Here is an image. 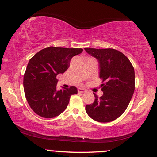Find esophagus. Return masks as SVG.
<instances>
[{
    "mask_svg": "<svg viewBox=\"0 0 157 157\" xmlns=\"http://www.w3.org/2000/svg\"><path fill=\"white\" fill-rule=\"evenodd\" d=\"M86 91V90L83 88H78V93H84V92Z\"/></svg>",
    "mask_w": 157,
    "mask_h": 157,
    "instance_id": "obj_1",
    "label": "esophagus"
}]
</instances>
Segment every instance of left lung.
Wrapping results in <instances>:
<instances>
[{"instance_id":"obj_1","label":"left lung","mask_w":157,"mask_h":157,"mask_svg":"<svg viewBox=\"0 0 157 157\" xmlns=\"http://www.w3.org/2000/svg\"><path fill=\"white\" fill-rule=\"evenodd\" d=\"M99 63L102 96L96 94L92 104L86 106L91 119L98 122H110L122 115L132 99L135 89V74L132 64L124 53L113 48H85Z\"/></svg>"}]
</instances>
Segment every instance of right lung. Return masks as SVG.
I'll return each mask as SVG.
<instances>
[{
  "label": "right lung",
  "mask_w": 157,
  "mask_h": 157,
  "mask_svg": "<svg viewBox=\"0 0 157 157\" xmlns=\"http://www.w3.org/2000/svg\"><path fill=\"white\" fill-rule=\"evenodd\" d=\"M82 51V48L50 46L30 59L23 77V89L27 101L36 114L50 119L66 109L71 96L78 91L75 86L57 91L56 76L63 74L71 59Z\"/></svg>",
  "instance_id": "1"
}]
</instances>
